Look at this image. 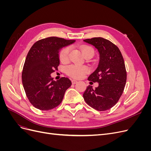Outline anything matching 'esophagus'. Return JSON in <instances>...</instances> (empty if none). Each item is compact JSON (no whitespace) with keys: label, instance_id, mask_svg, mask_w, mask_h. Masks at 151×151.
Instances as JSON below:
<instances>
[{"label":"esophagus","instance_id":"34e87169","mask_svg":"<svg viewBox=\"0 0 151 151\" xmlns=\"http://www.w3.org/2000/svg\"><path fill=\"white\" fill-rule=\"evenodd\" d=\"M77 83V81H76V80H75V79H72V84H76Z\"/></svg>","mask_w":151,"mask_h":151}]
</instances>
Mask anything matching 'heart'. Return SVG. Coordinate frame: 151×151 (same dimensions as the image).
I'll return each mask as SVG.
<instances>
[{"instance_id": "b5f03b06", "label": "heart", "mask_w": 151, "mask_h": 151, "mask_svg": "<svg viewBox=\"0 0 151 151\" xmlns=\"http://www.w3.org/2000/svg\"><path fill=\"white\" fill-rule=\"evenodd\" d=\"M71 50L70 47H65L63 48L59 52V59L62 63H66L69 60V55ZM81 51L84 57L89 56L92 57L94 54V49L88 46H85L81 48ZM89 68L86 65H71L66 68L67 74L74 79H81L88 73Z\"/></svg>"}]
</instances>
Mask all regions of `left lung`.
Returning a JSON list of instances; mask_svg holds the SVG:
<instances>
[{"label": "left lung", "mask_w": 151, "mask_h": 151, "mask_svg": "<svg viewBox=\"0 0 151 151\" xmlns=\"http://www.w3.org/2000/svg\"><path fill=\"white\" fill-rule=\"evenodd\" d=\"M93 45L99 53L98 68L88 77L91 83H98V88L89 86L83 98L89 106L99 111H106L117 103L127 81L125 62L119 48L110 41L98 37L84 40Z\"/></svg>", "instance_id": "left-lung-1"}]
</instances>
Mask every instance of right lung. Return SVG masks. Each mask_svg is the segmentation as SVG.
I'll return each instance as SVG.
<instances>
[{
	"instance_id": "add662e5",
	"label": "right lung",
	"mask_w": 151,
	"mask_h": 151,
	"mask_svg": "<svg viewBox=\"0 0 151 151\" xmlns=\"http://www.w3.org/2000/svg\"><path fill=\"white\" fill-rule=\"evenodd\" d=\"M74 42L52 36L37 41L30 48L22 72V82L27 98L36 108L47 111L62 103L71 81L64 77L55 81L50 74L60 63V48Z\"/></svg>"
}]
</instances>
